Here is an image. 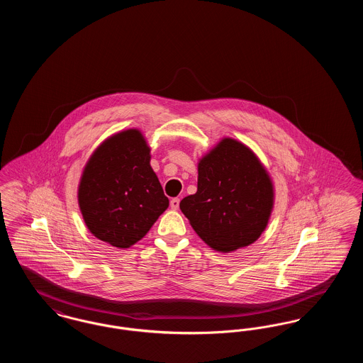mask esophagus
Instances as JSON below:
<instances>
[{"instance_id":"1","label":"esophagus","mask_w":363,"mask_h":363,"mask_svg":"<svg viewBox=\"0 0 363 363\" xmlns=\"http://www.w3.org/2000/svg\"><path fill=\"white\" fill-rule=\"evenodd\" d=\"M170 207H172V209H178V207H179V199H172Z\"/></svg>"}]
</instances>
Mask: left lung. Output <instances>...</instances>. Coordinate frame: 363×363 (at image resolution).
<instances>
[{"label":"left lung","mask_w":363,"mask_h":363,"mask_svg":"<svg viewBox=\"0 0 363 363\" xmlns=\"http://www.w3.org/2000/svg\"><path fill=\"white\" fill-rule=\"evenodd\" d=\"M197 169V191L179 203L197 235L222 253L257 241L275 196L272 179L256 154L238 140L222 138Z\"/></svg>","instance_id":"8db88e82"}]
</instances>
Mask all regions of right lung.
Returning <instances> with one entry per match:
<instances>
[{
  "instance_id": "1",
  "label": "right lung",
  "mask_w": 363,
  "mask_h": 363,
  "mask_svg": "<svg viewBox=\"0 0 363 363\" xmlns=\"http://www.w3.org/2000/svg\"><path fill=\"white\" fill-rule=\"evenodd\" d=\"M150 162L151 148L138 129L106 138L88 159L77 200L88 230L98 240L128 249L169 207Z\"/></svg>"
}]
</instances>
